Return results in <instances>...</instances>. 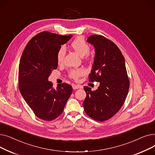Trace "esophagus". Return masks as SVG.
Instances as JSON below:
<instances>
[{
    "label": "esophagus",
    "mask_w": 155,
    "mask_h": 155,
    "mask_svg": "<svg viewBox=\"0 0 155 155\" xmlns=\"http://www.w3.org/2000/svg\"><path fill=\"white\" fill-rule=\"evenodd\" d=\"M72 87H73V89H74V90H75V89L82 88H83V87H82V86L78 85H75V84H73V85H72Z\"/></svg>",
    "instance_id": "obj_1"
}]
</instances>
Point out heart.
<instances>
[{"label": "heart", "instance_id": "1", "mask_svg": "<svg viewBox=\"0 0 155 155\" xmlns=\"http://www.w3.org/2000/svg\"><path fill=\"white\" fill-rule=\"evenodd\" d=\"M71 46L80 56H89L88 52L90 51V46L82 37H78L73 40L71 43ZM65 54H66V48L64 46H61L57 53V61L59 64L63 63ZM85 72V70L84 68L73 69L70 71L69 76L71 78L77 80L81 76L84 75Z\"/></svg>", "mask_w": 155, "mask_h": 155}]
</instances>
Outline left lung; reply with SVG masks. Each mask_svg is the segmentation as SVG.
Masks as SVG:
<instances>
[{
	"mask_svg": "<svg viewBox=\"0 0 155 155\" xmlns=\"http://www.w3.org/2000/svg\"><path fill=\"white\" fill-rule=\"evenodd\" d=\"M87 41L94 46L95 57L89 82H99L95 91L84 87L87 97L83 106L94 120L104 121L114 116L123 106L127 95L129 81L125 60L119 48L101 35H92Z\"/></svg>",
	"mask_w": 155,
	"mask_h": 155,
	"instance_id": "obj_1",
	"label": "left lung"
}]
</instances>
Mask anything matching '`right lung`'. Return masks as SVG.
Wrapping results in <instances>:
<instances>
[{
    "instance_id": "obj_1",
    "label": "right lung",
    "mask_w": 155,
    "mask_h": 155,
    "mask_svg": "<svg viewBox=\"0 0 155 155\" xmlns=\"http://www.w3.org/2000/svg\"><path fill=\"white\" fill-rule=\"evenodd\" d=\"M72 35L61 36L47 31L40 32L27 44L19 65V88L30 108L39 119L52 120L63 111L72 92L66 83L54 89L48 81L57 68V53Z\"/></svg>"
}]
</instances>
